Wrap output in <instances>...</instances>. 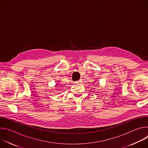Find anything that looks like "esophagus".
Here are the masks:
<instances>
[{
	"label": "esophagus",
	"instance_id": "1",
	"mask_svg": "<svg viewBox=\"0 0 148 148\" xmlns=\"http://www.w3.org/2000/svg\"><path fill=\"white\" fill-rule=\"evenodd\" d=\"M82 82V79H79L78 82Z\"/></svg>",
	"mask_w": 148,
	"mask_h": 148
}]
</instances>
